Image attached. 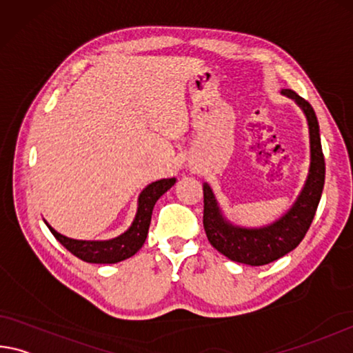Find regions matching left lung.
I'll list each match as a JSON object with an SVG mask.
<instances>
[{
    "mask_svg": "<svg viewBox=\"0 0 353 353\" xmlns=\"http://www.w3.org/2000/svg\"><path fill=\"white\" fill-rule=\"evenodd\" d=\"M283 94L294 99L310 125L311 165L300 196L286 215L270 226L247 229L234 226L223 218L220 207L210 187L204 183V229L212 247L225 254L228 259L247 265H265L279 259L299 247L306 236L312 218L316 215L319 201L325 182V159H323L319 122L312 106L292 89H283Z\"/></svg>",
    "mask_w": 353,
    "mask_h": 353,
    "instance_id": "1",
    "label": "left lung"
}]
</instances>
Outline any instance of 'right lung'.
Instances as JSON below:
<instances>
[{"label":"right lung","mask_w":353,"mask_h":353,"mask_svg":"<svg viewBox=\"0 0 353 353\" xmlns=\"http://www.w3.org/2000/svg\"><path fill=\"white\" fill-rule=\"evenodd\" d=\"M176 183V179H161V181L152 182L150 185L143 190L138 199V212L132 226L127 229L119 237L111 240H75L56 232L54 229L48 225L56 240L64 248L70 251L72 254L80 257L81 261L91 262V264H116L127 259L137 253L143 247L144 240L148 237L150 216H152V209L161 194L166 193Z\"/></svg>","instance_id":"add662e5"}]
</instances>
